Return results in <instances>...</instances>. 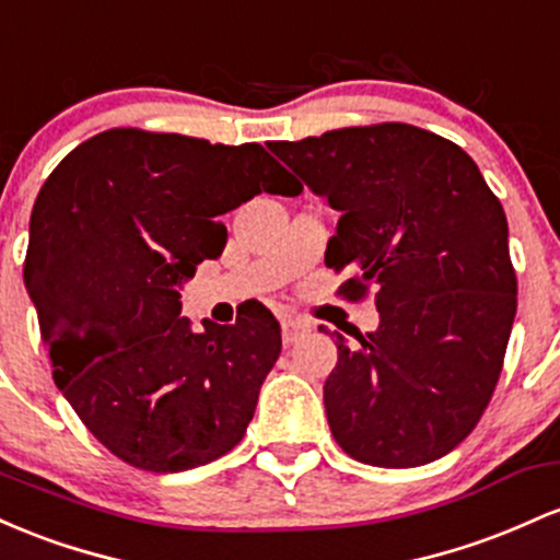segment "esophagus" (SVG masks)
Returning a JSON list of instances; mask_svg holds the SVG:
<instances>
[{
	"mask_svg": "<svg viewBox=\"0 0 560 560\" xmlns=\"http://www.w3.org/2000/svg\"><path fill=\"white\" fill-rule=\"evenodd\" d=\"M306 332H310V325L299 323V319H293V317L282 319V341L285 343H296L299 338L306 336Z\"/></svg>",
	"mask_w": 560,
	"mask_h": 560,
	"instance_id": "1",
	"label": "esophagus"
}]
</instances>
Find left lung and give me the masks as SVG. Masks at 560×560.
<instances>
[{
  "mask_svg": "<svg viewBox=\"0 0 560 560\" xmlns=\"http://www.w3.org/2000/svg\"><path fill=\"white\" fill-rule=\"evenodd\" d=\"M269 150L341 213L325 264L349 272L343 296L373 288L381 312L354 343L336 332L323 388L332 436L368 466L444 457L487 410L516 317L500 200L466 150L410 124Z\"/></svg>",
  "mask_w": 560,
  "mask_h": 560,
  "instance_id": "8db88e82",
  "label": "left lung"
}]
</instances>
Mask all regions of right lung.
<instances>
[{
    "instance_id": "1",
    "label": "right lung",
    "mask_w": 560,
    "mask_h": 560,
    "mask_svg": "<svg viewBox=\"0 0 560 560\" xmlns=\"http://www.w3.org/2000/svg\"><path fill=\"white\" fill-rule=\"evenodd\" d=\"M301 185L261 144L108 129L49 174L23 264L52 378L97 442L153 474L230 452L278 362L264 304L235 325L179 317V288L222 256V213Z\"/></svg>"
}]
</instances>
